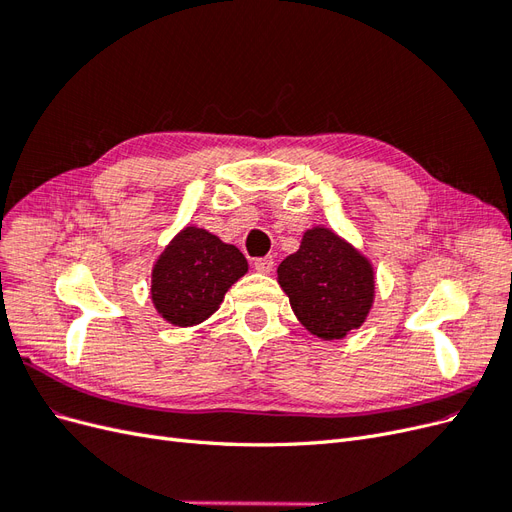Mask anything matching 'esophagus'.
I'll return each instance as SVG.
<instances>
[{
	"mask_svg": "<svg viewBox=\"0 0 512 512\" xmlns=\"http://www.w3.org/2000/svg\"><path fill=\"white\" fill-rule=\"evenodd\" d=\"M254 267L260 273H271L275 267V260H273V256H262V258L254 260Z\"/></svg>",
	"mask_w": 512,
	"mask_h": 512,
	"instance_id": "1",
	"label": "esophagus"
}]
</instances>
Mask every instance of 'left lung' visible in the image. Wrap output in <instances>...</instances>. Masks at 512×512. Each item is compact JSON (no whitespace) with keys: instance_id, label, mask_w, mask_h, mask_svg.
<instances>
[{"instance_id":"1","label":"left lung","mask_w":512,"mask_h":512,"mask_svg":"<svg viewBox=\"0 0 512 512\" xmlns=\"http://www.w3.org/2000/svg\"><path fill=\"white\" fill-rule=\"evenodd\" d=\"M292 312L320 339H342L359 329L374 301L369 262L327 228L307 230L299 252L277 267Z\"/></svg>"}]
</instances>
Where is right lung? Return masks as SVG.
<instances>
[{"label": "right lung", "mask_w": 512, "mask_h": 512, "mask_svg": "<svg viewBox=\"0 0 512 512\" xmlns=\"http://www.w3.org/2000/svg\"><path fill=\"white\" fill-rule=\"evenodd\" d=\"M247 271L235 245L203 228H185L153 267L151 299L177 327H192L220 307L226 290Z\"/></svg>", "instance_id": "obj_1"}]
</instances>
